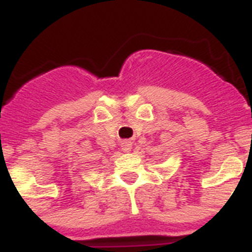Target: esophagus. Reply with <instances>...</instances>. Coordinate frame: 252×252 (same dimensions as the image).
<instances>
[{"instance_id": "esophagus-1", "label": "esophagus", "mask_w": 252, "mask_h": 252, "mask_svg": "<svg viewBox=\"0 0 252 252\" xmlns=\"http://www.w3.org/2000/svg\"><path fill=\"white\" fill-rule=\"evenodd\" d=\"M121 150L124 151V152H129L132 150V141H123L121 143Z\"/></svg>"}]
</instances>
